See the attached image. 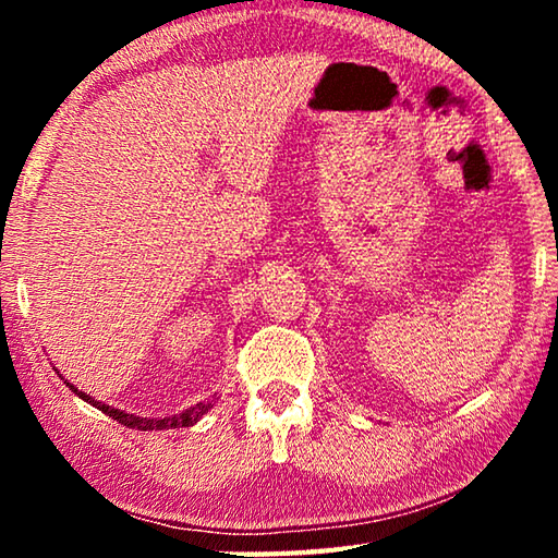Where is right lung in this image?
I'll return each mask as SVG.
<instances>
[{
	"label": "right lung",
	"instance_id": "obj_1",
	"mask_svg": "<svg viewBox=\"0 0 558 558\" xmlns=\"http://www.w3.org/2000/svg\"><path fill=\"white\" fill-rule=\"evenodd\" d=\"M65 386H69V389L73 391V393H78L83 401H88V403H93L96 405V409H100L102 413L106 415H110V418H116L118 423H122V426H128V428H137V430H165V428H186V426H192V423H196L202 418V415L211 409V401H204V403H196V405H192V409H186V411H182L179 415H169V418H137V415H132V413H125V411H118V409H112V405H106V403H100V401H96V399H90L88 393H83V391H78L75 389L73 384H69V381H63Z\"/></svg>",
	"mask_w": 558,
	"mask_h": 558
}]
</instances>
